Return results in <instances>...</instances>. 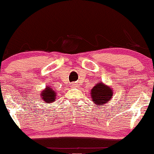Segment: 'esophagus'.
<instances>
[{
  "label": "esophagus",
  "instance_id": "obj_1",
  "mask_svg": "<svg viewBox=\"0 0 154 154\" xmlns=\"http://www.w3.org/2000/svg\"><path fill=\"white\" fill-rule=\"evenodd\" d=\"M71 85L72 86H76L78 84H76V83H72V84H71Z\"/></svg>",
  "mask_w": 154,
  "mask_h": 154
}]
</instances>
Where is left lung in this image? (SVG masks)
Masks as SVG:
<instances>
[{
    "instance_id": "1",
    "label": "left lung",
    "mask_w": 154,
    "mask_h": 154,
    "mask_svg": "<svg viewBox=\"0 0 154 154\" xmlns=\"http://www.w3.org/2000/svg\"><path fill=\"white\" fill-rule=\"evenodd\" d=\"M90 94L94 103H95L97 105L101 106L111 99L113 96V89L100 82L96 84L95 86L92 87Z\"/></svg>"
}]
</instances>
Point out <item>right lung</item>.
<instances>
[{"label":"right lung","instance_id":"right-lung-1","mask_svg":"<svg viewBox=\"0 0 154 154\" xmlns=\"http://www.w3.org/2000/svg\"><path fill=\"white\" fill-rule=\"evenodd\" d=\"M40 95H41V99L44 101V103H51L52 102H54L55 99H56L55 98L56 94H55L54 90L49 86H46V89L43 91H41Z\"/></svg>","mask_w":154,"mask_h":154}]
</instances>
